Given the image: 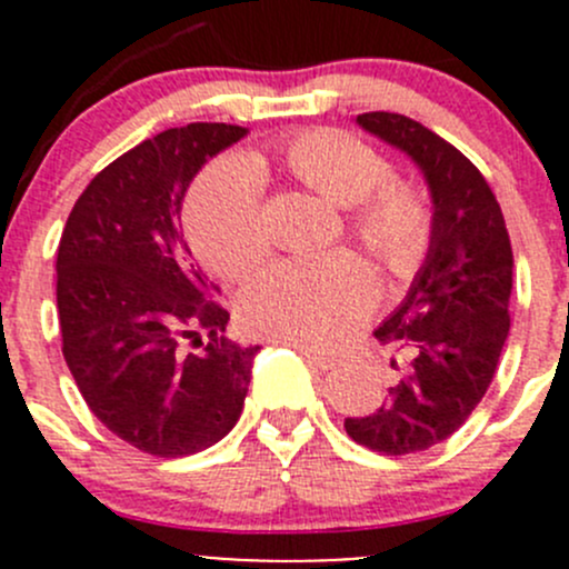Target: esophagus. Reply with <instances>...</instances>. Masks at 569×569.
<instances>
[{"mask_svg":"<svg viewBox=\"0 0 569 569\" xmlns=\"http://www.w3.org/2000/svg\"><path fill=\"white\" fill-rule=\"evenodd\" d=\"M295 349H300V355L306 358V363L317 371H327V369H336V360L327 358V355H319L317 349H308L306 343H291Z\"/></svg>","mask_w":569,"mask_h":569,"instance_id":"esophagus-1","label":"esophagus"}]
</instances>
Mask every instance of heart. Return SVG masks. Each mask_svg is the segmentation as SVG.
I'll list each match as a JSON object with an SVG mask.
<instances>
[{"label": "heart", "instance_id": "1", "mask_svg": "<svg viewBox=\"0 0 569 569\" xmlns=\"http://www.w3.org/2000/svg\"><path fill=\"white\" fill-rule=\"evenodd\" d=\"M291 176L336 206H347L349 231L393 278L421 267L432 242L427 192L391 176L371 142L341 129H306L278 148ZM263 157H222L187 194L183 222L200 263L220 278H242L269 248L263 226ZM371 269L352 252L289 258L263 269L244 289L239 311L256 332L311 347L341 343L375 308Z\"/></svg>", "mask_w": 569, "mask_h": 569}]
</instances>
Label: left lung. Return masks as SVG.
<instances>
[{"mask_svg":"<svg viewBox=\"0 0 569 569\" xmlns=\"http://www.w3.org/2000/svg\"><path fill=\"white\" fill-rule=\"evenodd\" d=\"M358 123L412 157L435 203L427 261L375 330L410 360H391L399 380L375 412L343 421L355 443L401 457L451 438L490 388L509 336L515 261L501 206L462 151L399 112H363Z\"/></svg>","mask_w":569,"mask_h":569,"instance_id":"obj_1","label":"left lung"}]
</instances>
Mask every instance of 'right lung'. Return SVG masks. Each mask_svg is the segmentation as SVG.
Here are the masks:
<instances>
[{"instance_id": "add662e5", "label": "right lung", "mask_w": 569, "mask_h": 569, "mask_svg": "<svg viewBox=\"0 0 569 569\" xmlns=\"http://www.w3.org/2000/svg\"><path fill=\"white\" fill-rule=\"evenodd\" d=\"M248 129L189 123L142 140L88 183L57 248L62 358L93 416L151 457H187L239 421L258 347L222 338L228 311L178 231L194 173ZM212 336L204 348L199 332ZM194 340L203 353H187Z\"/></svg>"}]
</instances>
